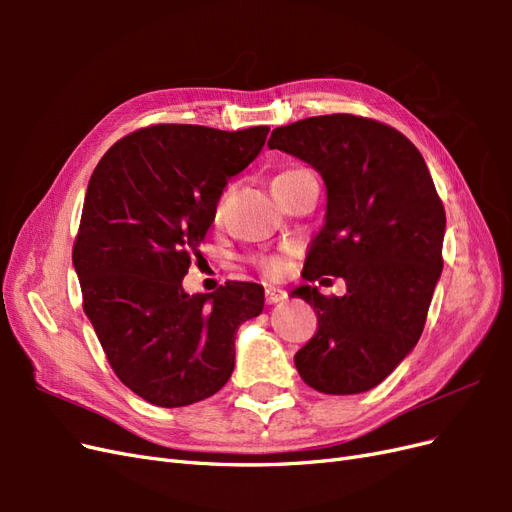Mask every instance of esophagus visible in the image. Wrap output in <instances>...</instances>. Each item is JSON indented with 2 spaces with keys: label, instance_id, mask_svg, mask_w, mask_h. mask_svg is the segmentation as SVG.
Segmentation results:
<instances>
[{
  "label": "esophagus",
  "instance_id": "esophagus-1",
  "mask_svg": "<svg viewBox=\"0 0 512 512\" xmlns=\"http://www.w3.org/2000/svg\"><path fill=\"white\" fill-rule=\"evenodd\" d=\"M265 294H267V303H269V305H275V303H282V301H286V299H288V294H286V290H282V288H277V286H267Z\"/></svg>",
  "mask_w": 512,
  "mask_h": 512
}]
</instances>
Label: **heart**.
I'll list each match as a JSON object with an SVG mask.
<instances>
[{
  "mask_svg": "<svg viewBox=\"0 0 512 512\" xmlns=\"http://www.w3.org/2000/svg\"><path fill=\"white\" fill-rule=\"evenodd\" d=\"M299 173H301V168L284 170V173L273 177L271 185H273V183L288 181V179H292L294 175H299ZM222 207H224V200H220V203L215 205V215H218V218L222 215ZM256 265H258V269H260L262 273L269 275V277H280V275H284L286 269H288V262H286V256H284V254H262V256L256 258Z\"/></svg>",
  "mask_w": 512,
  "mask_h": 512,
  "instance_id": "b5f03b06",
  "label": "heart"
}]
</instances>
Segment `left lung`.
Here are the masks:
<instances>
[{"label": "left lung", "mask_w": 512, "mask_h": 512, "mask_svg": "<svg viewBox=\"0 0 512 512\" xmlns=\"http://www.w3.org/2000/svg\"><path fill=\"white\" fill-rule=\"evenodd\" d=\"M267 145L312 164L327 185L303 277L346 280L344 297L292 292L318 314L294 365L320 393L374 389L416 346L444 265L446 213L427 164L399 130L348 113L275 128Z\"/></svg>", "instance_id": "obj_1"}]
</instances>
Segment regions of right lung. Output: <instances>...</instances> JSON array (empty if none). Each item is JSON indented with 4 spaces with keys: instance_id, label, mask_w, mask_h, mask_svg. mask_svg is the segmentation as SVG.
<instances>
[{
    "instance_id": "obj_1",
    "label": "right lung",
    "mask_w": 512,
    "mask_h": 512,
    "mask_svg": "<svg viewBox=\"0 0 512 512\" xmlns=\"http://www.w3.org/2000/svg\"><path fill=\"white\" fill-rule=\"evenodd\" d=\"M269 128L158 123L123 136L89 179L72 262L83 309L117 378L160 408L218 393L235 369L239 324L258 316V284L185 294L183 277L228 185Z\"/></svg>"
}]
</instances>
